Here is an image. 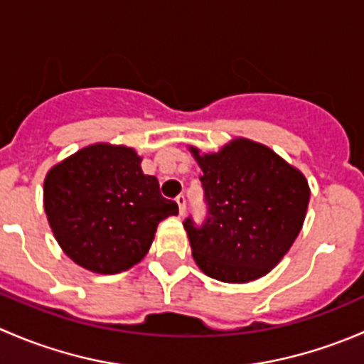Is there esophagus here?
Segmentation results:
<instances>
[{
	"label": "esophagus",
	"instance_id": "34e87169",
	"mask_svg": "<svg viewBox=\"0 0 364 364\" xmlns=\"http://www.w3.org/2000/svg\"><path fill=\"white\" fill-rule=\"evenodd\" d=\"M176 203H178V205H179V215H185V211H186V199H185V196H179L178 199H176Z\"/></svg>",
	"mask_w": 364,
	"mask_h": 364
}]
</instances>
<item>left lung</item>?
Returning a JSON list of instances; mask_svg holds the SVG:
<instances>
[{
  "instance_id": "1",
  "label": "left lung",
  "mask_w": 364,
  "mask_h": 364,
  "mask_svg": "<svg viewBox=\"0 0 364 364\" xmlns=\"http://www.w3.org/2000/svg\"><path fill=\"white\" fill-rule=\"evenodd\" d=\"M208 215L203 225L185 220L192 255L208 277L247 284L269 273L296 241L310 188L296 167L273 149L234 139L218 153L200 155Z\"/></svg>"
}]
</instances>
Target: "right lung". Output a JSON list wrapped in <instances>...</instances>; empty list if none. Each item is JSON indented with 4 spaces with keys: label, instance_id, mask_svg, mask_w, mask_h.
Segmentation results:
<instances>
[{
    "label": "right lung",
    "instance_id": "add662e5",
    "mask_svg": "<svg viewBox=\"0 0 364 364\" xmlns=\"http://www.w3.org/2000/svg\"><path fill=\"white\" fill-rule=\"evenodd\" d=\"M127 146L91 144L54 165L43 181V208L70 259L98 274H116L144 259L161 220L178 204Z\"/></svg>",
    "mask_w": 364,
    "mask_h": 364
}]
</instances>
